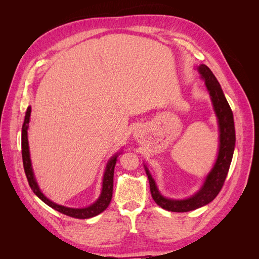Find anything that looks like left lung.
Returning a JSON list of instances; mask_svg holds the SVG:
<instances>
[{
  "instance_id": "1",
  "label": "left lung",
  "mask_w": 259,
  "mask_h": 259,
  "mask_svg": "<svg viewBox=\"0 0 259 259\" xmlns=\"http://www.w3.org/2000/svg\"><path fill=\"white\" fill-rule=\"evenodd\" d=\"M198 69L201 76L205 80V85L209 92V96L211 101H213L214 110L218 117L219 132H221L219 152L213 169L210 170V173L206 177L202 189L197 194H194L193 197L186 200H169L162 197L160 194L153 178L149 173L148 168L145 167L149 184H150V192L154 202L164 209L169 211H177V213H184V211H189L204 206L217 197V194L221 192L225 184L227 174H228L233 155L234 145H236L233 114L228 101H227L224 95L221 84L218 83L215 75L207 66L200 65Z\"/></svg>"
}]
</instances>
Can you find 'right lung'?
Masks as SVG:
<instances>
[{
	"mask_svg": "<svg viewBox=\"0 0 259 259\" xmlns=\"http://www.w3.org/2000/svg\"><path fill=\"white\" fill-rule=\"evenodd\" d=\"M30 114H31V108L28 107L26 116H25V122L22 125V133H21V153H22V163H23V168H25V173L28 179L29 186L31 187L32 191L40 198L44 203H46L49 206L52 208L58 210L59 213L65 214L67 216L73 217V218H79V219H86L96 216L108 207L110 204V201L112 198V190H113V173H114V166L116 162V156L114 155L113 158L108 162L106 171L104 175V182H103V190H101V194L99 199L94 203L93 205L85 207V208H70L65 207L56 204L52 201H50L48 198L44 197V194L41 192L40 188H38L35 178L33 176L32 167H31V161H30V154H29V146H28V124L30 121Z\"/></svg>",
	"mask_w": 259,
	"mask_h": 259,
	"instance_id": "add662e5",
	"label": "right lung"
}]
</instances>
